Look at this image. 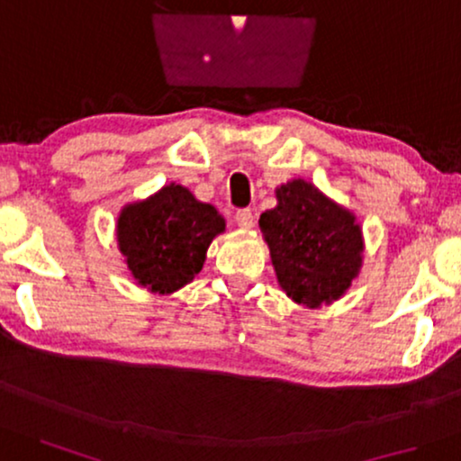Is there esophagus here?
I'll return each mask as SVG.
<instances>
[{
  "label": "esophagus",
  "mask_w": 461,
  "mask_h": 461,
  "mask_svg": "<svg viewBox=\"0 0 461 461\" xmlns=\"http://www.w3.org/2000/svg\"><path fill=\"white\" fill-rule=\"evenodd\" d=\"M236 223L240 225L242 230H250V227L255 225L253 211H249V208H240V211L236 212Z\"/></svg>",
  "instance_id": "1"
}]
</instances>
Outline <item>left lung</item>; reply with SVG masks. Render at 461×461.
Wrapping results in <instances>:
<instances>
[{
    "mask_svg": "<svg viewBox=\"0 0 461 461\" xmlns=\"http://www.w3.org/2000/svg\"><path fill=\"white\" fill-rule=\"evenodd\" d=\"M278 206L259 217L278 283L291 300L321 306L351 287L361 264V231L355 217L294 180L276 191Z\"/></svg>",
    "mask_w": 461,
    "mask_h": 461,
    "instance_id": "left-lung-1",
    "label": "left lung"
}]
</instances>
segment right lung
Wrapping results in <instances>:
<instances>
[{"mask_svg":"<svg viewBox=\"0 0 461 461\" xmlns=\"http://www.w3.org/2000/svg\"><path fill=\"white\" fill-rule=\"evenodd\" d=\"M225 221L211 203L197 202L180 185H167L119 217V247L133 278L157 294H172L194 281L212 238Z\"/></svg>","mask_w":461,"mask_h":461,"instance_id":"add662e5","label":"right lung"}]
</instances>
